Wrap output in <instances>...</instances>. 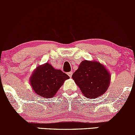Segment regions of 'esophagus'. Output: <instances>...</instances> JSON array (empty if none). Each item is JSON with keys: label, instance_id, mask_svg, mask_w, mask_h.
<instances>
[{"label": "esophagus", "instance_id": "esophagus-1", "mask_svg": "<svg viewBox=\"0 0 135 135\" xmlns=\"http://www.w3.org/2000/svg\"><path fill=\"white\" fill-rule=\"evenodd\" d=\"M68 75H69V77H71L72 76V74H73V73H72V71H70V72H69V73H68Z\"/></svg>", "mask_w": 135, "mask_h": 135}]
</instances>
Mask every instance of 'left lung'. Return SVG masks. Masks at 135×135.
Segmentation results:
<instances>
[{
	"label": "left lung",
	"instance_id": "8db88e82",
	"mask_svg": "<svg viewBox=\"0 0 135 135\" xmlns=\"http://www.w3.org/2000/svg\"><path fill=\"white\" fill-rule=\"evenodd\" d=\"M72 78L86 98L94 99L107 90L111 77L100 62L83 60L72 75Z\"/></svg>",
	"mask_w": 135,
	"mask_h": 135
}]
</instances>
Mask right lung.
<instances>
[{"label":"right lung","instance_id":"obj_1","mask_svg":"<svg viewBox=\"0 0 135 135\" xmlns=\"http://www.w3.org/2000/svg\"><path fill=\"white\" fill-rule=\"evenodd\" d=\"M69 77L60 69H54L50 64L37 67L30 78V84L35 93L45 98L54 97Z\"/></svg>","mask_w":135,"mask_h":135}]
</instances>
